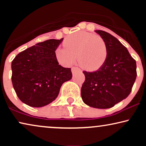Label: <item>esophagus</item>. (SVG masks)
<instances>
[{
  "label": "esophagus",
  "instance_id": "1",
  "mask_svg": "<svg viewBox=\"0 0 146 146\" xmlns=\"http://www.w3.org/2000/svg\"><path fill=\"white\" fill-rule=\"evenodd\" d=\"M78 70H80V69L78 67L73 66L72 68V72L73 74H74L76 72L78 71Z\"/></svg>",
  "mask_w": 146,
  "mask_h": 146
}]
</instances>
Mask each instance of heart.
<instances>
[{
	"instance_id": "b5f03b06",
	"label": "heart",
	"mask_w": 146,
	"mask_h": 146,
	"mask_svg": "<svg viewBox=\"0 0 146 146\" xmlns=\"http://www.w3.org/2000/svg\"><path fill=\"white\" fill-rule=\"evenodd\" d=\"M63 45L65 49L56 50L58 61L63 65L70 66L77 56L80 66L87 71H95L102 67L108 54L104 39L87 32H77L69 36Z\"/></svg>"
}]
</instances>
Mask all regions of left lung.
<instances>
[{
  "mask_svg": "<svg viewBox=\"0 0 146 146\" xmlns=\"http://www.w3.org/2000/svg\"><path fill=\"white\" fill-rule=\"evenodd\" d=\"M107 44L108 54L104 66L95 72L84 71L81 88L84 102L89 106L106 109L128 96L137 76L136 62L128 50L110 34L95 31Z\"/></svg>",
  "mask_w": 146,
  "mask_h": 146,
  "instance_id": "8db88e82",
  "label": "left lung"
}]
</instances>
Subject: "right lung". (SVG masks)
<instances>
[{
    "instance_id": "obj_1",
    "label": "right lung",
    "mask_w": 146,
    "mask_h": 146,
    "mask_svg": "<svg viewBox=\"0 0 146 146\" xmlns=\"http://www.w3.org/2000/svg\"><path fill=\"white\" fill-rule=\"evenodd\" d=\"M63 40L50 39L25 50L12 61V83L17 96L31 107L54 100L61 86L72 78L71 68L58 64L55 50Z\"/></svg>"
}]
</instances>
